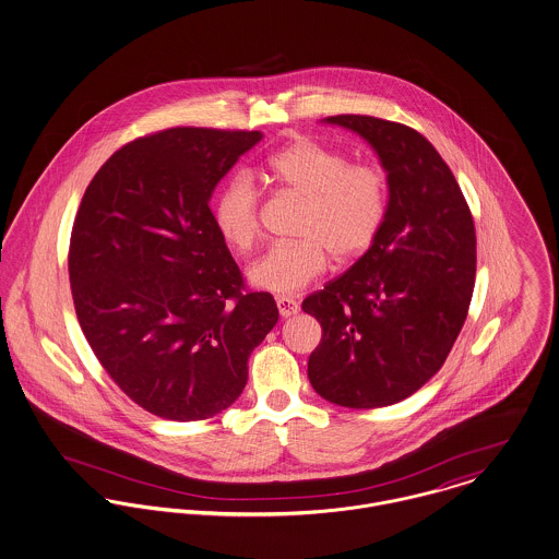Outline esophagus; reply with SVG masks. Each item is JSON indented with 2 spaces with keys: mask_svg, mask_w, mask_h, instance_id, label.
Instances as JSON below:
<instances>
[{
  "mask_svg": "<svg viewBox=\"0 0 559 559\" xmlns=\"http://www.w3.org/2000/svg\"><path fill=\"white\" fill-rule=\"evenodd\" d=\"M276 306H278V312L283 319H289L300 312V304L294 298H276Z\"/></svg>",
  "mask_w": 559,
  "mask_h": 559,
  "instance_id": "obj_1",
  "label": "esophagus"
}]
</instances>
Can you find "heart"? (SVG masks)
I'll return each instance as SVG.
<instances>
[{
	"label": "heart",
	"instance_id": "heart-1",
	"mask_svg": "<svg viewBox=\"0 0 559 559\" xmlns=\"http://www.w3.org/2000/svg\"><path fill=\"white\" fill-rule=\"evenodd\" d=\"M278 187L304 198L296 242L272 245L247 270V281L274 296H296L321 276L330 253L338 261L364 255L379 238L386 216L385 176L366 164L301 138L272 153L263 168ZM216 231L247 253L259 234V193L247 174L229 178L213 206Z\"/></svg>",
	"mask_w": 559,
	"mask_h": 559
}]
</instances>
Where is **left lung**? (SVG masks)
Masks as SVG:
<instances>
[{
  "mask_svg": "<svg viewBox=\"0 0 559 559\" xmlns=\"http://www.w3.org/2000/svg\"><path fill=\"white\" fill-rule=\"evenodd\" d=\"M323 123L372 146L389 198L374 245L301 301L323 328L308 379L332 404L379 408L426 385L460 336L476 272L473 215L455 176L419 131L364 115Z\"/></svg>",
  "mask_w": 559,
  "mask_h": 559,
  "instance_id": "obj_1",
  "label": "left lung"
}]
</instances>
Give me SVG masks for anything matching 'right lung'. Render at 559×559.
Wrapping results in <instances>:
<instances>
[{"label": "right lung", "mask_w": 559, "mask_h": 559, "mask_svg": "<svg viewBox=\"0 0 559 559\" xmlns=\"http://www.w3.org/2000/svg\"><path fill=\"white\" fill-rule=\"evenodd\" d=\"M261 138L166 129L119 148L83 195L68 258L79 323L110 379L162 419L229 408L278 321L270 294L242 292L209 206Z\"/></svg>", "instance_id": "1"}]
</instances>
